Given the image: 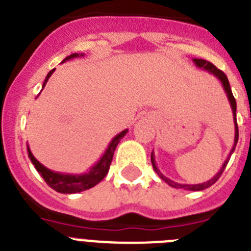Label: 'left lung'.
<instances>
[{
  "mask_svg": "<svg viewBox=\"0 0 251 251\" xmlns=\"http://www.w3.org/2000/svg\"><path fill=\"white\" fill-rule=\"evenodd\" d=\"M195 64H196L197 68H201L203 69V70H206L207 73H210V74L215 75V76L219 79V80L221 81V84H223L224 86V90H225L226 95H227V99H229L230 101V105H231V109H232V117H234V126H235V138H234V146H232L231 151H230V154L227 156V158H226V161L223 163V167L220 168V171L217 172L216 175H215L214 177H212L211 179H208V181H206V182L203 183H197V185H182V183H178V182H175V181H172V179L167 178V177L165 176L163 174H161V171L158 170V167H157L156 165V161H154V154H151V162H152V166H153V170L156 171L157 175H158L159 177H161L163 181H165L167 185H170L171 187L174 188H183V190H188V191H202V190H205V188L210 187V186L214 185L215 182H216L217 179L220 178V176L223 175L224 170H225L226 165L229 163V159L230 157H231L232 152L235 151V147H236V143H238V139H239V129H238V122H236V100H235L234 95H232V92H231V88H230V84H229V80H227V76H226L225 74H224L221 70H219V69L216 68L215 65H212L211 63H208V61H206V60L203 59H194L192 60Z\"/></svg>",
  "mask_w": 251,
  "mask_h": 251,
  "instance_id": "obj_1",
  "label": "left lung"
}]
</instances>
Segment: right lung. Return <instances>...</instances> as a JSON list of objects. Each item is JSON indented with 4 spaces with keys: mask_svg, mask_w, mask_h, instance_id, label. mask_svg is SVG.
Segmentation results:
<instances>
[{
    "mask_svg": "<svg viewBox=\"0 0 251 251\" xmlns=\"http://www.w3.org/2000/svg\"><path fill=\"white\" fill-rule=\"evenodd\" d=\"M84 54H72L66 56L65 59L63 60V63L68 61V60H72L74 57L83 56ZM55 72V69H52L45 77V81L43 84V89L44 86L48 83L49 77L52 75V73ZM128 129L122 130L119 134L114 137L112 139V142L109 143L108 148L105 150L103 156L100 157L97 163H95L93 167H90L89 172H85V174L81 175H70V174H60V172H54V171L49 170L48 167H45L44 165H41L39 161L34 157L32 152L30 151V147L27 145V152H28V158L31 159L32 165L35 166L36 171L39 172L43 178L45 179V182L50 186L52 190L60 192V194H76V192L85 191V190H89V188L94 187L95 185H98L101 179L106 176L108 171H109L110 163H112L113 154H114V151L118 146L119 141L123 138L126 134H127Z\"/></svg>",
    "mask_w": 251,
    "mask_h": 251,
    "instance_id": "right-lung-1",
    "label": "right lung"
}]
</instances>
